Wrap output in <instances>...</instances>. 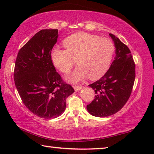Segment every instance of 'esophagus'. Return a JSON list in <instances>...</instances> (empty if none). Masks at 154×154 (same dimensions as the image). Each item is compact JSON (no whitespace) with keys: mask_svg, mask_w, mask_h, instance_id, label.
Returning a JSON list of instances; mask_svg holds the SVG:
<instances>
[{"mask_svg":"<svg viewBox=\"0 0 154 154\" xmlns=\"http://www.w3.org/2000/svg\"><path fill=\"white\" fill-rule=\"evenodd\" d=\"M73 87H74V89L75 91H78L82 89V86H79V85H75V86H73Z\"/></svg>","mask_w":154,"mask_h":154,"instance_id":"34e87169","label":"esophagus"}]
</instances>
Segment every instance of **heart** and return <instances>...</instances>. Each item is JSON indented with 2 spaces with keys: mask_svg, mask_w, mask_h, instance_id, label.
<instances>
[{
  "mask_svg": "<svg viewBox=\"0 0 154 154\" xmlns=\"http://www.w3.org/2000/svg\"><path fill=\"white\" fill-rule=\"evenodd\" d=\"M66 48H54L51 60L54 65L63 73H69L75 65L79 66L69 77L77 83L89 77L97 79L109 69L115 51V45L109 38L85 32L72 34L63 41Z\"/></svg>",
  "mask_w": 154,
  "mask_h": 154,
  "instance_id": "1",
  "label": "heart"
}]
</instances>
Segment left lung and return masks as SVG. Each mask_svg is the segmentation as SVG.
Wrapping results in <instances>:
<instances>
[{"mask_svg": "<svg viewBox=\"0 0 154 154\" xmlns=\"http://www.w3.org/2000/svg\"><path fill=\"white\" fill-rule=\"evenodd\" d=\"M109 35L116 47L114 60L103 77L89 85L94 89L95 96L87 109L97 117H106L119 112L131 95L135 81L136 65L130 49L115 35Z\"/></svg>", "mask_w": 154, "mask_h": 154, "instance_id": "8db88e82", "label": "left lung"}]
</instances>
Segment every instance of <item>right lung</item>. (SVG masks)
<instances>
[{"mask_svg": "<svg viewBox=\"0 0 154 154\" xmlns=\"http://www.w3.org/2000/svg\"><path fill=\"white\" fill-rule=\"evenodd\" d=\"M58 30H42L20 48L14 79L23 103L38 117L55 119L64 112L67 98L75 92L55 70L51 52Z\"/></svg>", "mask_w": 154, "mask_h": 154, "instance_id": "1", "label": "right lung"}]
</instances>
